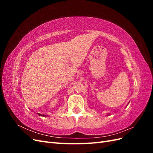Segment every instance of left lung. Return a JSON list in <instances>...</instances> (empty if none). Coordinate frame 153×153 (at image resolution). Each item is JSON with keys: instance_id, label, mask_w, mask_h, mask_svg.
I'll return each mask as SVG.
<instances>
[{"instance_id": "1", "label": "left lung", "mask_w": 153, "mask_h": 153, "mask_svg": "<svg viewBox=\"0 0 153 153\" xmlns=\"http://www.w3.org/2000/svg\"><path fill=\"white\" fill-rule=\"evenodd\" d=\"M108 115H110V114H108Z\"/></svg>"}]
</instances>
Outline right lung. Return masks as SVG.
<instances>
[{
    "instance_id": "add662e5",
    "label": "right lung",
    "mask_w": 153,
    "mask_h": 153,
    "mask_svg": "<svg viewBox=\"0 0 153 153\" xmlns=\"http://www.w3.org/2000/svg\"><path fill=\"white\" fill-rule=\"evenodd\" d=\"M38 115H39V116H43V117L48 116V115H43V114H39V113H38Z\"/></svg>"
}]
</instances>
